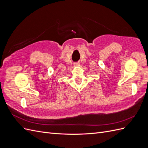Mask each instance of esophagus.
I'll return each mask as SVG.
<instances>
[{
	"mask_svg": "<svg viewBox=\"0 0 148 148\" xmlns=\"http://www.w3.org/2000/svg\"><path fill=\"white\" fill-rule=\"evenodd\" d=\"M79 65V64L78 63V62H76V63L74 64V66H78Z\"/></svg>",
	"mask_w": 148,
	"mask_h": 148,
	"instance_id": "34e87169",
	"label": "esophagus"
}]
</instances>
